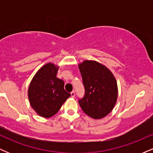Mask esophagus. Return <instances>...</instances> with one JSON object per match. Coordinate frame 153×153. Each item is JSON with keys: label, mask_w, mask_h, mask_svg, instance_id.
<instances>
[{"label": "esophagus", "mask_w": 153, "mask_h": 153, "mask_svg": "<svg viewBox=\"0 0 153 153\" xmlns=\"http://www.w3.org/2000/svg\"><path fill=\"white\" fill-rule=\"evenodd\" d=\"M71 97H73V98H74V97H75V91H72V92L71 93Z\"/></svg>", "instance_id": "esophagus-1"}]
</instances>
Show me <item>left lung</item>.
I'll use <instances>...</instances> for the list:
<instances>
[{
	"label": "left lung",
	"instance_id": "8db88e82",
	"mask_svg": "<svg viewBox=\"0 0 153 153\" xmlns=\"http://www.w3.org/2000/svg\"><path fill=\"white\" fill-rule=\"evenodd\" d=\"M85 96L78 103L85 114L101 119L113 110L118 99L117 80L111 71L95 60L82 61L78 64Z\"/></svg>",
	"mask_w": 153,
	"mask_h": 153
}]
</instances>
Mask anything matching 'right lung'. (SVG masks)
<instances>
[{
    "label": "right lung",
    "mask_w": 153,
    "mask_h": 153,
    "mask_svg": "<svg viewBox=\"0 0 153 153\" xmlns=\"http://www.w3.org/2000/svg\"><path fill=\"white\" fill-rule=\"evenodd\" d=\"M59 66L48 62L40 68L31 80L28 98L36 113L50 118L57 113L71 94L64 89V81L57 78Z\"/></svg>",
    "instance_id": "1"
}]
</instances>
